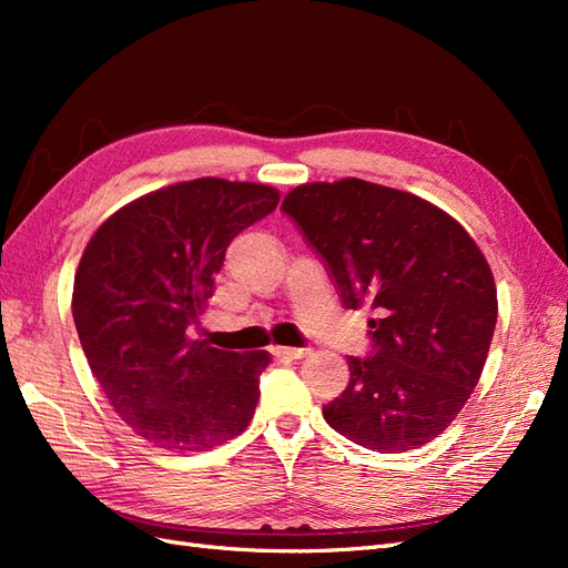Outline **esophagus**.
<instances>
[{
	"label": "esophagus",
	"instance_id": "obj_1",
	"mask_svg": "<svg viewBox=\"0 0 568 568\" xmlns=\"http://www.w3.org/2000/svg\"><path fill=\"white\" fill-rule=\"evenodd\" d=\"M272 355L280 357V359H298V357L307 355V348H284V346H277V348H272Z\"/></svg>",
	"mask_w": 568,
	"mask_h": 568
}]
</instances>
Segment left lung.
Instances as JSON below:
<instances>
[{
    "instance_id": "8db88e82",
    "label": "left lung",
    "mask_w": 568,
    "mask_h": 568,
    "mask_svg": "<svg viewBox=\"0 0 568 568\" xmlns=\"http://www.w3.org/2000/svg\"><path fill=\"white\" fill-rule=\"evenodd\" d=\"M341 303L369 305V355L322 407L334 432L376 453L434 440L484 372L497 291L484 253L428 201L365 180L301 184L282 203Z\"/></svg>"
}]
</instances>
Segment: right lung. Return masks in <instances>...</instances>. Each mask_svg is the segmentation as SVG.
I'll use <instances>...</instances> for the list:
<instances>
[{
	"label": "right lung",
	"mask_w": 568,
	"mask_h": 568,
	"mask_svg": "<svg viewBox=\"0 0 568 568\" xmlns=\"http://www.w3.org/2000/svg\"><path fill=\"white\" fill-rule=\"evenodd\" d=\"M280 203L272 186L201 178L113 213L75 272L73 320L109 403L136 436L201 453L239 436L261 398L265 351L189 341L232 239Z\"/></svg>",
	"instance_id": "obj_1"
}]
</instances>
